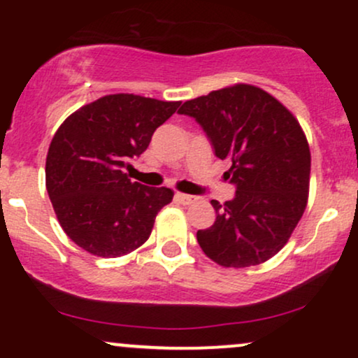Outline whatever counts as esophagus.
I'll list each match as a JSON object with an SVG mask.
<instances>
[{
    "mask_svg": "<svg viewBox=\"0 0 358 358\" xmlns=\"http://www.w3.org/2000/svg\"><path fill=\"white\" fill-rule=\"evenodd\" d=\"M175 199H176V202H180L183 205H190L196 200L193 195H187V193H180V192L175 193Z\"/></svg>",
    "mask_w": 358,
    "mask_h": 358,
    "instance_id": "1",
    "label": "esophagus"
}]
</instances>
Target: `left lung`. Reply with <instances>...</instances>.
I'll list each match as a JSON object with an SVG mask.
<instances>
[{"instance_id":"obj_1","label":"left lung","mask_w":358,"mask_h":358,"mask_svg":"<svg viewBox=\"0 0 358 358\" xmlns=\"http://www.w3.org/2000/svg\"><path fill=\"white\" fill-rule=\"evenodd\" d=\"M178 113L203 127L236 185L232 200H212L217 217L196 232L200 248L224 268L262 264L285 248L306 208L311 155L298 119L249 84L212 90Z\"/></svg>"}]
</instances>
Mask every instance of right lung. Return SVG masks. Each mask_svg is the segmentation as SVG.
<instances>
[{
  "label": "right lung",
  "mask_w": 358,
  "mask_h": 358,
  "mask_svg": "<svg viewBox=\"0 0 358 358\" xmlns=\"http://www.w3.org/2000/svg\"><path fill=\"white\" fill-rule=\"evenodd\" d=\"M178 106V101L110 94L82 106L57 129L45 182L62 229L79 248L119 257L148 241L173 192L131 182L124 168Z\"/></svg>",
  "instance_id": "obj_1"
}]
</instances>
